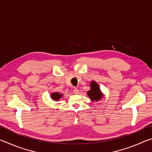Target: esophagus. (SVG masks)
<instances>
[{
	"label": "esophagus",
	"instance_id": "1",
	"mask_svg": "<svg viewBox=\"0 0 152 152\" xmlns=\"http://www.w3.org/2000/svg\"><path fill=\"white\" fill-rule=\"evenodd\" d=\"M73 92L74 94H78L79 92V90L77 88H74L73 90Z\"/></svg>",
	"mask_w": 152,
	"mask_h": 152
}]
</instances>
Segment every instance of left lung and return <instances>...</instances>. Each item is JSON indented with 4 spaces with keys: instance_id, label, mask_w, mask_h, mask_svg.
Masks as SVG:
<instances>
[{
    "instance_id": "1",
    "label": "left lung",
    "mask_w": 152,
    "mask_h": 152,
    "mask_svg": "<svg viewBox=\"0 0 152 152\" xmlns=\"http://www.w3.org/2000/svg\"><path fill=\"white\" fill-rule=\"evenodd\" d=\"M91 90L87 92V94L92 101H98L101 99L102 94L100 91V88L97 83L92 81L91 84Z\"/></svg>"
}]
</instances>
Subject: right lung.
I'll use <instances>...</instances> for the list:
<instances>
[{
    "instance_id": "obj_1",
    "label": "right lung",
    "mask_w": 152,
    "mask_h": 152,
    "mask_svg": "<svg viewBox=\"0 0 152 152\" xmlns=\"http://www.w3.org/2000/svg\"><path fill=\"white\" fill-rule=\"evenodd\" d=\"M61 96H62V94H59L58 92H52V94L51 95V99L54 100V101H58Z\"/></svg>"
}]
</instances>
